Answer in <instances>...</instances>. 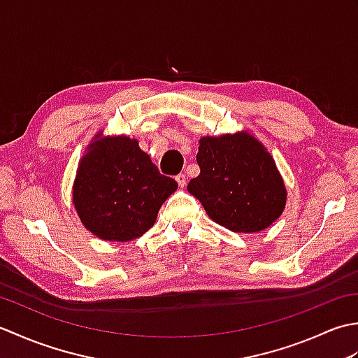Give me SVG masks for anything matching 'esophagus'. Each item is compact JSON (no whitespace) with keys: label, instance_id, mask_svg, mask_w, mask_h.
<instances>
[{"label":"esophagus","instance_id":"34e87169","mask_svg":"<svg viewBox=\"0 0 358 358\" xmlns=\"http://www.w3.org/2000/svg\"><path fill=\"white\" fill-rule=\"evenodd\" d=\"M175 180H177V183H178V186L180 187H185L186 186V175L185 173H178L177 177H175Z\"/></svg>","mask_w":358,"mask_h":358}]
</instances>
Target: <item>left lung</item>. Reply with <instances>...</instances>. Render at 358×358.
I'll return each mask as SVG.
<instances>
[{
	"instance_id": "8db88e82",
	"label": "left lung",
	"mask_w": 358,
	"mask_h": 358,
	"mask_svg": "<svg viewBox=\"0 0 358 358\" xmlns=\"http://www.w3.org/2000/svg\"><path fill=\"white\" fill-rule=\"evenodd\" d=\"M196 163L200 175L189 181L187 191L226 229L260 232L283 212V178L269 152L250 134L203 136Z\"/></svg>"
}]
</instances>
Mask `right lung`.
Wrapping results in <instances>:
<instances>
[{
  "label": "right lung",
  "mask_w": 358,
  "mask_h": 358,
  "mask_svg": "<svg viewBox=\"0 0 358 358\" xmlns=\"http://www.w3.org/2000/svg\"><path fill=\"white\" fill-rule=\"evenodd\" d=\"M177 187L138 141L100 132L80 162L73 204L81 223L98 238L131 241L154 226L159 208Z\"/></svg>",
  "instance_id": "obj_1"
}]
</instances>
